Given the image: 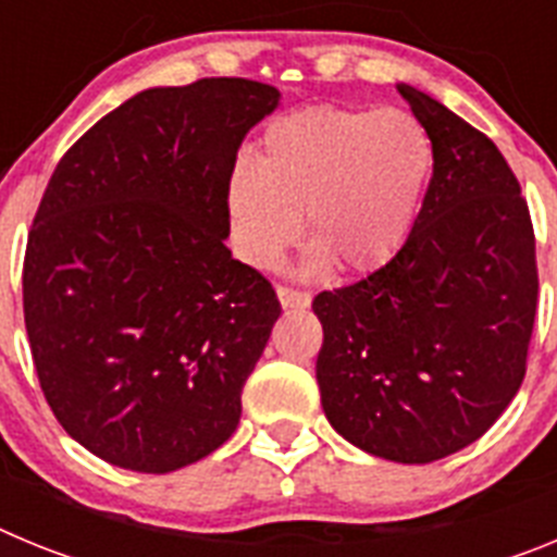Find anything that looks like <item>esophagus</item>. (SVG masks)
Returning a JSON list of instances; mask_svg holds the SVG:
<instances>
[{"mask_svg":"<svg viewBox=\"0 0 557 557\" xmlns=\"http://www.w3.org/2000/svg\"><path fill=\"white\" fill-rule=\"evenodd\" d=\"M278 293V301H282L284 309H307L309 307V293H304V289H293V287H278L275 289Z\"/></svg>","mask_w":557,"mask_h":557,"instance_id":"esophagus-1","label":"esophagus"}]
</instances>
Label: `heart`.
<instances>
[{
	"mask_svg": "<svg viewBox=\"0 0 557 557\" xmlns=\"http://www.w3.org/2000/svg\"><path fill=\"white\" fill-rule=\"evenodd\" d=\"M432 170L426 127L405 111L312 106L270 122L228 181L234 245L273 268L304 228L312 262L371 273L398 253Z\"/></svg>",
	"mask_w": 557,
	"mask_h": 557,
	"instance_id": "heart-1",
	"label": "heart"
}]
</instances>
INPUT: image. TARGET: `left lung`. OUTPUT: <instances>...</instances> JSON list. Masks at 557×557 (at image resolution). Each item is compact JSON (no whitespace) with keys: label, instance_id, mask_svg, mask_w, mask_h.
Listing matches in <instances>:
<instances>
[{"label":"left lung","instance_id":"obj_1","mask_svg":"<svg viewBox=\"0 0 557 557\" xmlns=\"http://www.w3.org/2000/svg\"><path fill=\"white\" fill-rule=\"evenodd\" d=\"M432 178L391 262L312 301L329 424L368 455L432 462L474 444L519 393L539 307L528 200L494 141L398 83Z\"/></svg>","mask_w":557,"mask_h":557}]
</instances>
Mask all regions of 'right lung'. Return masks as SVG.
<instances>
[{
  "label": "right lung",
  "mask_w": 557,
  "mask_h": 557,
  "mask_svg": "<svg viewBox=\"0 0 557 557\" xmlns=\"http://www.w3.org/2000/svg\"><path fill=\"white\" fill-rule=\"evenodd\" d=\"M278 88H147L58 161L24 253V326L63 430L111 466L166 474L223 446L282 307L225 248L228 181Z\"/></svg>",
  "instance_id": "1"
}]
</instances>
